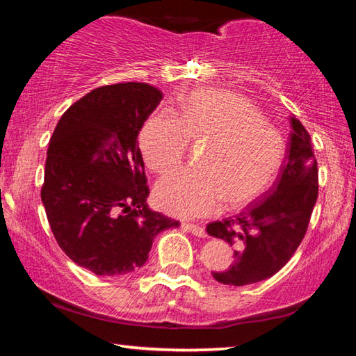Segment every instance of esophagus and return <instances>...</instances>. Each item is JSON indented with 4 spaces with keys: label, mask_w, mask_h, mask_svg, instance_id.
<instances>
[{
    "label": "esophagus",
    "mask_w": 356,
    "mask_h": 356,
    "mask_svg": "<svg viewBox=\"0 0 356 356\" xmlns=\"http://www.w3.org/2000/svg\"><path fill=\"white\" fill-rule=\"evenodd\" d=\"M182 226L186 229V231L191 232L193 236H196V237H206V236H207L206 229H204V227L200 226V225H193V222H184Z\"/></svg>",
    "instance_id": "obj_1"
}]
</instances>
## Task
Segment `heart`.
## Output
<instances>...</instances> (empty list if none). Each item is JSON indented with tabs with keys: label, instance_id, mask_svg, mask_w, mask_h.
<instances>
[{
	"label": "heart",
	"instance_id": "heart-1",
	"mask_svg": "<svg viewBox=\"0 0 356 356\" xmlns=\"http://www.w3.org/2000/svg\"><path fill=\"white\" fill-rule=\"evenodd\" d=\"M190 141L202 144L200 168L174 172L155 186L156 206L180 218L213 213L222 200L232 209L257 200L273 182L286 152L281 134L261 111L225 89L185 94L179 114L155 113L140 136L147 166L161 174L180 166Z\"/></svg>",
	"mask_w": 356,
	"mask_h": 356
}]
</instances>
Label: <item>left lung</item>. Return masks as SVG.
I'll use <instances>...</instances> for the list:
<instances>
[{"instance_id": "8db88e82", "label": "left lung", "mask_w": 356, "mask_h": 356, "mask_svg": "<svg viewBox=\"0 0 356 356\" xmlns=\"http://www.w3.org/2000/svg\"><path fill=\"white\" fill-rule=\"evenodd\" d=\"M291 127L286 163L267 196L237 216L207 226L209 236L236 248L232 265L212 273L222 284L246 286L270 278L289 262L305 237L318 195V170L303 124L291 118Z\"/></svg>"}]
</instances>
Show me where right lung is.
I'll return each instance as SVG.
<instances>
[{"label":"right lung","instance_id":"add662e5","mask_svg":"<svg viewBox=\"0 0 356 356\" xmlns=\"http://www.w3.org/2000/svg\"><path fill=\"white\" fill-rule=\"evenodd\" d=\"M163 94L146 83L94 89L59 119L40 197L58 245L99 276L146 264L154 238L179 221L147 207L138 135Z\"/></svg>","mask_w":356,"mask_h":356}]
</instances>
